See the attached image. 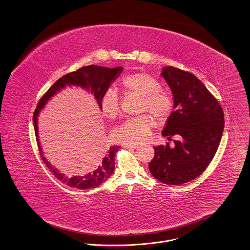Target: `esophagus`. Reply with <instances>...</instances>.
<instances>
[{
  "label": "esophagus",
  "mask_w": 250,
  "mask_h": 250,
  "mask_svg": "<svg viewBox=\"0 0 250 250\" xmlns=\"http://www.w3.org/2000/svg\"><path fill=\"white\" fill-rule=\"evenodd\" d=\"M123 146L125 148H137L138 145H136V144H124Z\"/></svg>",
  "instance_id": "esophagus-1"
}]
</instances>
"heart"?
Segmentation results:
<instances>
[{"label": "heart", "mask_w": 250, "mask_h": 250, "mask_svg": "<svg viewBox=\"0 0 250 250\" xmlns=\"http://www.w3.org/2000/svg\"><path fill=\"white\" fill-rule=\"evenodd\" d=\"M122 89L126 95L141 97V112H150L160 121L170 116L174 101L168 91L161 88L160 82L146 73H134L125 76L121 81ZM104 117L115 119L120 113V101L117 92L108 88L105 90L100 104ZM154 126L150 115H142L125 120L113 133V139L122 144H140L147 141Z\"/></svg>", "instance_id": "b5f03b06"}]
</instances>
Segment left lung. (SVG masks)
Wrapping results in <instances>:
<instances>
[{
  "label": "left lung",
  "mask_w": 250,
  "mask_h": 250,
  "mask_svg": "<svg viewBox=\"0 0 250 250\" xmlns=\"http://www.w3.org/2000/svg\"><path fill=\"white\" fill-rule=\"evenodd\" d=\"M162 75L174 97V108L162 136L176 135L175 147H154L149 163L152 176L162 183L179 185L200 176L212 161L224 130V112L216 98L193 74L175 67L162 69Z\"/></svg>",
  "instance_id": "obj_1"
}]
</instances>
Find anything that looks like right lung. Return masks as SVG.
Instances as JSON below:
<instances>
[{
  "instance_id": "1",
  "label": "right lung",
  "mask_w": 250,
  "mask_h": 250,
  "mask_svg": "<svg viewBox=\"0 0 250 250\" xmlns=\"http://www.w3.org/2000/svg\"><path fill=\"white\" fill-rule=\"evenodd\" d=\"M123 71V67H116L114 69L105 68L101 66L89 65L83 68L78 69L77 71L65 74L57 80L53 86L47 90V92L41 98L40 102L38 103L37 108L33 115V122H34V128L35 134L37 138V143L39 146V151L42 157V162H44L48 169L55 175L60 181L67 184L70 187L76 188L79 190H86L95 188L101 185L109 176L113 174L114 166H115V155L117 153L120 146L109 147V149L102 155L94 166L83 176H74L69 177L65 175L59 173L51 163L47 162L42 153V149L40 145L39 141V134H38V117L41 110L45 106L47 102L62 88L66 86H76L85 88L90 92L96 102L100 107L101 99L105 90H107L111 83L117 78ZM101 108V107H100Z\"/></svg>"
}]
</instances>
